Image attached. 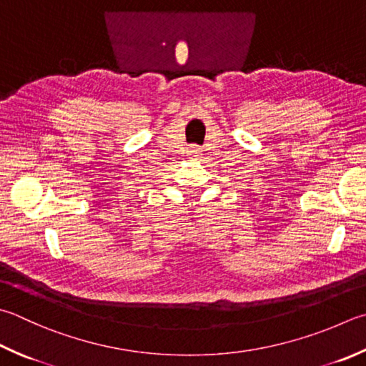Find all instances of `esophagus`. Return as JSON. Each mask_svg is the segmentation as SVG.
Listing matches in <instances>:
<instances>
[{"label": "esophagus", "instance_id": "1", "mask_svg": "<svg viewBox=\"0 0 366 366\" xmlns=\"http://www.w3.org/2000/svg\"><path fill=\"white\" fill-rule=\"evenodd\" d=\"M197 151H199V149H192V151H191V153H192V154H196V156H197V154H199V153H197Z\"/></svg>", "mask_w": 366, "mask_h": 366}]
</instances>
